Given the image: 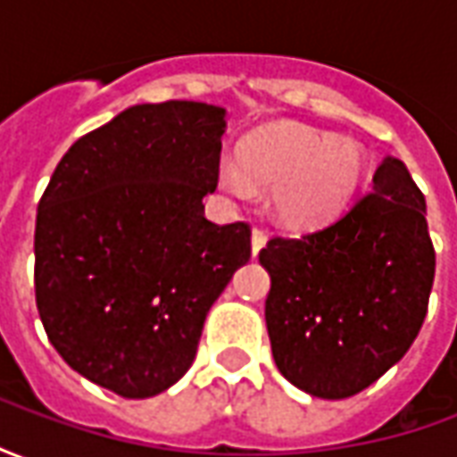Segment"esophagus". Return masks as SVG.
Segmentation results:
<instances>
[{"mask_svg": "<svg viewBox=\"0 0 457 457\" xmlns=\"http://www.w3.org/2000/svg\"><path fill=\"white\" fill-rule=\"evenodd\" d=\"M267 239H269L267 229L254 228V232H252V254H254V257H257V254H259V249L267 245Z\"/></svg>", "mask_w": 457, "mask_h": 457, "instance_id": "34e87169", "label": "esophagus"}]
</instances>
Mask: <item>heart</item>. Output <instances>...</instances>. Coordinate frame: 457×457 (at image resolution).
<instances>
[{
    "label": "heart",
    "mask_w": 457,
    "mask_h": 457,
    "mask_svg": "<svg viewBox=\"0 0 457 457\" xmlns=\"http://www.w3.org/2000/svg\"><path fill=\"white\" fill-rule=\"evenodd\" d=\"M239 166L220 163V186L237 198L254 193L252 179L274 186L278 220L311 228L333 218L362 180V151L336 134L278 124L257 131L239 146Z\"/></svg>",
    "instance_id": "b5f03b06"
}]
</instances>
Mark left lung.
<instances>
[{
  "mask_svg": "<svg viewBox=\"0 0 457 457\" xmlns=\"http://www.w3.org/2000/svg\"><path fill=\"white\" fill-rule=\"evenodd\" d=\"M271 277L267 330L278 372L320 399H345L402 360L428 311L436 249L426 198L399 159L340 218L259 252Z\"/></svg>",
  "mask_w": 457,
  "mask_h": 457,
  "instance_id": "1",
  "label": "left lung"
}]
</instances>
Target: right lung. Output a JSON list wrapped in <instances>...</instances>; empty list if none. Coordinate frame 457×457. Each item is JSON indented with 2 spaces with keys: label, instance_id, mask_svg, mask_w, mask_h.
<instances>
[{
  "label": "right lung",
  "instance_id": "1",
  "mask_svg": "<svg viewBox=\"0 0 457 457\" xmlns=\"http://www.w3.org/2000/svg\"><path fill=\"white\" fill-rule=\"evenodd\" d=\"M225 110L134 104L65 151L38 200V316L75 372L127 399L195 360L210 306L252 257L249 222L215 225Z\"/></svg>",
  "mask_w": 457,
  "mask_h": 457
}]
</instances>
